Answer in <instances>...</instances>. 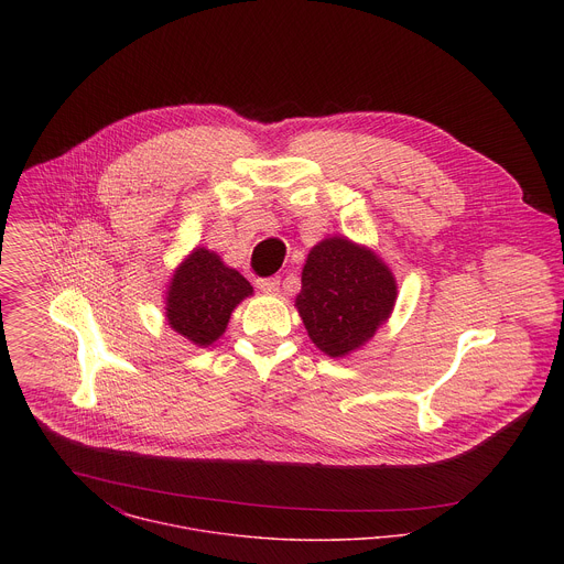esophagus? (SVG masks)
<instances>
[{
	"instance_id": "1",
	"label": "esophagus",
	"mask_w": 564,
	"mask_h": 564,
	"mask_svg": "<svg viewBox=\"0 0 564 564\" xmlns=\"http://www.w3.org/2000/svg\"><path fill=\"white\" fill-rule=\"evenodd\" d=\"M256 286L264 293H275L280 289V278L273 275V278H258L256 280Z\"/></svg>"
}]
</instances>
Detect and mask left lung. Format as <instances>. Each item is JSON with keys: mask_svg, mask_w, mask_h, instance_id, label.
Segmentation results:
<instances>
[{"mask_svg": "<svg viewBox=\"0 0 564 564\" xmlns=\"http://www.w3.org/2000/svg\"><path fill=\"white\" fill-rule=\"evenodd\" d=\"M395 297V278L373 251L334 237L311 249L295 306L313 343L338 358L376 334Z\"/></svg>", "mask_w": 564, "mask_h": 564, "instance_id": "1", "label": "left lung"}]
</instances>
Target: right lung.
<instances>
[{"label":"right lung","instance_id":"add662e5","mask_svg":"<svg viewBox=\"0 0 564 564\" xmlns=\"http://www.w3.org/2000/svg\"><path fill=\"white\" fill-rule=\"evenodd\" d=\"M251 295V284L208 249H195L175 271L169 297V325L195 345L215 343L232 311Z\"/></svg>","mask_w":564,"mask_h":564}]
</instances>
